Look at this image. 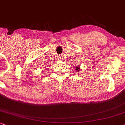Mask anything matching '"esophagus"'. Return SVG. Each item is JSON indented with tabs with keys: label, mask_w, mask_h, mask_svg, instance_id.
<instances>
[{
	"label": "esophagus",
	"mask_w": 125,
	"mask_h": 125,
	"mask_svg": "<svg viewBox=\"0 0 125 125\" xmlns=\"http://www.w3.org/2000/svg\"><path fill=\"white\" fill-rule=\"evenodd\" d=\"M60 59H61V60H64V59H63V56H60Z\"/></svg>",
	"instance_id": "1"
}]
</instances>
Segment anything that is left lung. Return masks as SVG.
Listing matches in <instances>:
<instances>
[{
    "label": "left lung",
    "instance_id": "left-lung-1",
    "mask_svg": "<svg viewBox=\"0 0 125 125\" xmlns=\"http://www.w3.org/2000/svg\"><path fill=\"white\" fill-rule=\"evenodd\" d=\"M78 69H79V68H78V67H77V68H76V69H75V70H78Z\"/></svg>",
    "mask_w": 125,
    "mask_h": 125
}]
</instances>
